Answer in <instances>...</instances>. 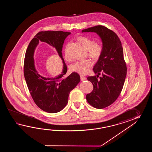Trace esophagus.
I'll use <instances>...</instances> for the list:
<instances>
[{"instance_id": "obj_1", "label": "esophagus", "mask_w": 152, "mask_h": 152, "mask_svg": "<svg viewBox=\"0 0 152 152\" xmlns=\"http://www.w3.org/2000/svg\"><path fill=\"white\" fill-rule=\"evenodd\" d=\"M80 79L81 81L85 80L86 77H85V76H84V75H80Z\"/></svg>"}]
</instances>
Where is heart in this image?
<instances>
[{
  "instance_id": "1",
  "label": "heart",
  "mask_w": 152,
  "mask_h": 152,
  "mask_svg": "<svg viewBox=\"0 0 152 152\" xmlns=\"http://www.w3.org/2000/svg\"><path fill=\"white\" fill-rule=\"evenodd\" d=\"M79 41L83 45L88 52V56L94 60L98 61L100 59L103 53L104 46L103 43L99 41L95 42V40L86 36H82L79 38ZM68 44L65 49V58L68 61H72V58L68 51ZM93 63L90 59L75 62L71 66L72 71L78 73L81 75L86 73L90 68L92 67Z\"/></svg>"
}]
</instances>
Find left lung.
Returning a JSON list of instances; mask_svg holds the SVG:
<instances>
[{
  "mask_svg": "<svg viewBox=\"0 0 152 152\" xmlns=\"http://www.w3.org/2000/svg\"><path fill=\"white\" fill-rule=\"evenodd\" d=\"M84 32H96L103 45V53L94 66L97 76L87 77L94 88L86 96L91 106L102 109L115 102L122 90L127 71L123 48L116 34L104 26H94L83 30Z\"/></svg>",
  "mask_w": 152,
  "mask_h": 152,
  "instance_id": "8db88e82",
  "label": "left lung"
}]
</instances>
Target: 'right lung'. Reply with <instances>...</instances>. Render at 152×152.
I'll use <instances>...</instances> for the list:
<instances>
[{
	"mask_svg": "<svg viewBox=\"0 0 152 152\" xmlns=\"http://www.w3.org/2000/svg\"><path fill=\"white\" fill-rule=\"evenodd\" d=\"M71 32L62 31H42L38 32L30 42L24 62V74L30 94L37 106L49 113L61 111L68 103L69 94L80 81L79 75L73 72L67 77V65L62 55L65 39ZM41 40L55 47L64 63L61 75L54 78L40 76L35 70L33 55L36 46Z\"/></svg>",
	"mask_w": 152,
	"mask_h": 152,
	"instance_id": "obj_1",
	"label": "right lung"
}]
</instances>
